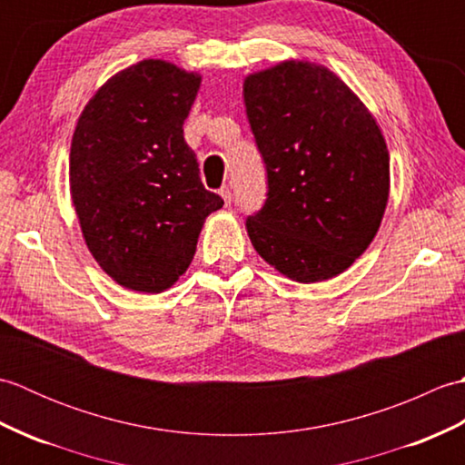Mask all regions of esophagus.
I'll use <instances>...</instances> for the list:
<instances>
[{"label": "esophagus", "mask_w": 465, "mask_h": 465, "mask_svg": "<svg viewBox=\"0 0 465 465\" xmlns=\"http://www.w3.org/2000/svg\"><path fill=\"white\" fill-rule=\"evenodd\" d=\"M220 193H222V197H223V203H225V205H232V202H233V193H232L230 187L223 185L222 190H220Z\"/></svg>", "instance_id": "34e87169"}]
</instances>
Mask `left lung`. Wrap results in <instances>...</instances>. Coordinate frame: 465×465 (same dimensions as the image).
Listing matches in <instances>:
<instances>
[{"mask_svg": "<svg viewBox=\"0 0 465 465\" xmlns=\"http://www.w3.org/2000/svg\"><path fill=\"white\" fill-rule=\"evenodd\" d=\"M245 114L268 173L248 215L252 245L302 283L335 278L378 233L390 153L373 115L322 65L283 62L243 82Z\"/></svg>", "mask_w": 465, "mask_h": 465, "instance_id": "1", "label": "left lung"}]
</instances>
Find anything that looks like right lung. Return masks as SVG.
Instances as JSON below:
<instances>
[{
	"mask_svg": "<svg viewBox=\"0 0 465 465\" xmlns=\"http://www.w3.org/2000/svg\"><path fill=\"white\" fill-rule=\"evenodd\" d=\"M200 82L143 59L97 90L74 132L69 187L85 243L127 290L160 293L180 280L205 217L223 205L183 140Z\"/></svg>",
	"mask_w": 465,
	"mask_h": 465,
	"instance_id": "add662e5",
	"label": "right lung"
}]
</instances>
